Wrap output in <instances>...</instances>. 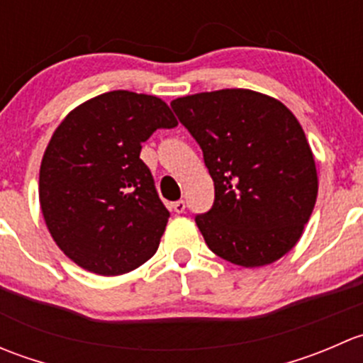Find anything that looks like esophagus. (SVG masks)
<instances>
[{"label": "esophagus", "mask_w": 363, "mask_h": 363, "mask_svg": "<svg viewBox=\"0 0 363 363\" xmlns=\"http://www.w3.org/2000/svg\"><path fill=\"white\" fill-rule=\"evenodd\" d=\"M170 208H172V211H174V212H177V214H182V212H184V208H186L184 200H177V202L170 203Z\"/></svg>", "instance_id": "esophagus-1"}]
</instances>
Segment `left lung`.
I'll return each mask as SVG.
<instances>
[{
	"mask_svg": "<svg viewBox=\"0 0 363 363\" xmlns=\"http://www.w3.org/2000/svg\"><path fill=\"white\" fill-rule=\"evenodd\" d=\"M170 105L214 181V205L195 218L208 250L250 269L283 258L318 196L316 163L294 112L251 89L196 93Z\"/></svg>",
	"mask_w": 363,
	"mask_h": 363,
	"instance_id": "1",
	"label": "left lung"
}]
</instances>
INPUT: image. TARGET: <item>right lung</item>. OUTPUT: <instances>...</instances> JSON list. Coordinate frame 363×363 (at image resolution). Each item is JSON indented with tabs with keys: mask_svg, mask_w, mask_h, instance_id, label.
I'll return each mask as SVG.
<instances>
[{
	"mask_svg": "<svg viewBox=\"0 0 363 363\" xmlns=\"http://www.w3.org/2000/svg\"><path fill=\"white\" fill-rule=\"evenodd\" d=\"M177 126L158 96L111 91L61 121L40 164L38 196L54 242L98 276H121L147 262L170 212L140 160L158 128Z\"/></svg>",
	"mask_w": 363,
	"mask_h": 363,
	"instance_id": "right-lung-1",
	"label": "right lung"
}]
</instances>
